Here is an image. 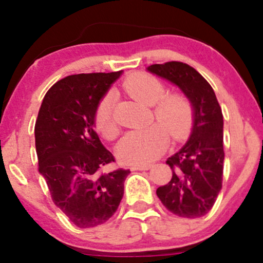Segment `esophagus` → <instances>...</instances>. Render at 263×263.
<instances>
[{
  "instance_id": "34e87169",
  "label": "esophagus",
  "mask_w": 263,
  "mask_h": 263,
  "mask_svg": "<svg viewBox=\"0 0 263 263\" xmlns=\"http://www.w3.org/2000/svg\"><path fill=\"white\" fill-rule=\"evenodd\" d=\"M151 167H152L151 164H136V165H132L131 170L132 171H148Z\"/></svg>"
}]
</instances>
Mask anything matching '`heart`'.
I'll return each mask as SVG.
<instances>
[{"label":"heart","instance_id":"heart-1","mask_svg":"<svg viewBox=\"0 0 263 263\" xmlns=\"http://www.w3.org/2000/svg\"><path fill=\"white\" fill-rule=\"evenodd\" d=\"M129 95L142 104L153 105L152 114L158 123L129 131L120 141L117 155L127 164H142L161 156L168 144V135L179 140L189 129L192 122V105L182 93H165V86L158 78L151 74L137 73L123 83ZM115 95L107 92L99 102L96 123L107 138L117 135L112 115Z\"/></svg>","mask_w":263,"mask_h":263}]
</instances>
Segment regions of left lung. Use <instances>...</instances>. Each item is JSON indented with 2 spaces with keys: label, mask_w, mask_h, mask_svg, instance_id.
Returning a JSON list of instances; mask_svg holds the SVG:
<instances>
[{
  "label": "left lung",
  "mask_w": 263,
  "mask_h": 263,
  "mask_svg": "<svg viewBox=\"0 0 263 263\" xmlns=\"http://www.w3.org/2000/svg\"><path fill=\"white\" fill-rule=\"evenodd\" d=\"M147 70L179 87L194 110L189 140L165 162L173 174L170 183L157 189V197L180 218H200L211 210L222 186L221 107L210 84L185 63L153 64Z\"/></svg>",
  "instance_id": "8db88e82"
}]
</instances>
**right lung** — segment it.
Listing matches in <instances>:
<instances>
[{
    "mask_svg": "<svg viewBox=\"0 0 263 263\" xmlns=\"http://www.w3.org/2000/svg\"><path fill=\"white\" fill-rule=\"evenodd\" d=\"M121 75H69L45 93L34 126L38 171L53 203L81 229L106 222L123 197L129 170L104 172L115 162L93 129L99 102Z\"/></svg>",
    "mask_w": 263,
    "mask_h": 263,
    "instance_id": "right-lung-1",
    "label": "right lung"
}]
</instances>
